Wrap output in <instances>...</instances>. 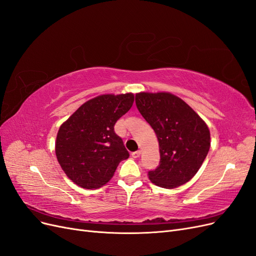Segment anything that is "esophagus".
<instances>
[{
	"mask_svg": "<svg viewBox=\"0 0 256 256\" xmlns=\"http://www.w3.org/2000/svg\"><path fill=\"white\" fill-rule=\"evenodd\" d=\"M131 156H132L134 158H138L141 156V150H136V152H134L132 154H131Z\"/></svg>",
	"mask_w": 256,
	"mask_h": 256,
	"instance_id": "1",
	"label": "esophagus"
}]
</instances>
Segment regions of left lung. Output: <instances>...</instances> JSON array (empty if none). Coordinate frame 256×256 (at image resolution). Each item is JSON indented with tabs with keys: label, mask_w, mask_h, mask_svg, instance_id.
Segmentation results:
<instances>
[{
	"label": "left lung",
	"mask_w": 256,
	"mask_h": 256,
	"mask_svg": "<svg viewBox=\"0 0 256 256\" xmlns=\"http://www.w3.org/2000/svg\"><path fill=\"white\" fill-rule=\"evenodd\" d=\"M138 111L156 132L160 164L148 172L150 180L174 189L194 176L210 148V131L200 116L171 92L136 94Z\"/></svg>",
	"instance_id": "8db88e82"
}]
</instances>
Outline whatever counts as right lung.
I'll return each instance as SVG.
<instances>
[{"mask_svg":"<svg viewBox=\"0 0 256 256\" xmlns=\"http://www.w3.org/2000/svg\"><path fill=\"white\" fill-rule=\"evenodd\" d=\"M134 102L132 92L104 94L84 102L62 124L56 154L66 176L84 189L102 187L129 157L114 125Z\"/></svg>","mask_w":256,"mask_h":256,"instance_id":"obj_1","label":"right lung"}]
</instances>
